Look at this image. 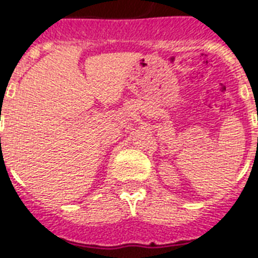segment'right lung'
Returning a JSON list of instances; mask_svg holds the SVG:
<instances>
[{
  "instance_id": "obj_1",
  "label": "right lung",
  "mask_w": 258,
  "mask_h": 258,
  "mask_svg": "<svg viewBox=\"0 0 258 258\" xmlns=\"http://www.w3.org/2000/svg\"><path fill=\"white\" fill-rule=\"evenodd\" d=\"M0 139H1V138H0Z\"/></svg>"
}]
</instances>
